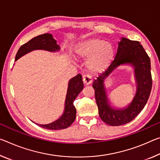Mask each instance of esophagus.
<instances>
[{
	"mask_svg": "<svg viewBox=\"0 0 160 160\" xmlns=\"http://www.w3.org/2000/svg\"><path fill=\"white\" fill-rule=\"evenodd\" d=\"M82 81H83V83H84L85 85H89L91 84V83H92V79L90 75H85L82 77Z\"/></svg>",
	"mask_w": 160,
	"mask_h": 160,
	"instance_id": "1",
	"label": "esophagus"
}]
</instances>
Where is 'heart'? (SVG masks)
I'll list each match as a JSON object with an SVG mask.
<instances>
[{
    "label": "heart",
    "mask_w": 160,
    "mask_h": 160,
    "mask_svg": "<svg viewBox=\"0 0 160 160\" xmlns=\"http://www.w3.org/2000/svg\"><path fill=\"white\" fill-rule=\"evenodd\" d=\"M78 56L88 60L87 68L90 72H102L112 61L115 50L111 43L100 38H91L78 45L75 50Z\"/></svg>",
    "instance_id": "obj_1"
}]
</instances>
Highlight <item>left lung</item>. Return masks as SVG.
<instances>
[{"instance_id":"1","label":"left lung","mask_w":160,"mask_h":160,"mask_svg":"<svg viewBox=\"0 0 160 160\" xmlns=\"http://www.w3.org/2000/svg\"><path fill=\"white\" fill-rule=\"evenodd\" d=\"M124 64H130L135 68L137 90L130 105L126 108L118 110L113 109L108 104L103 81L115 68ZM152 85L150 59L142 45L138 41L122 38L118 42L115 59L92 84L101 120L111 126H120L130 122L145 106L150 95Z\"/></svg>"}]
</instances>
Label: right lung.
Segmentation results:
<instances>
[{
  "mask_svg": "<svg viewBox=\"0 0 160 160\" xmlns=\"http://www.w3.org/2000/svg\"><path fill=\"white\" fill-rule=\"evenodd\" d=\"M35 50H44L50 52H55L60 50V46L57 44V41L49 33L40 35L29 40L26 43L21 45L17 52L16 60L30 52ZM83 89L82 78L80 74L72 78L68 82L66 98L65 102V110L62 116L52 123L48 125H39L42 128L50 130H63L72 125L76 118V109L73 105V102Z\"/></svg>",
  "mask_w": 160,
  "mask_h": 160,
  "instance_id": "add662e5",
  "label": "right lung"
}]
</instances>
